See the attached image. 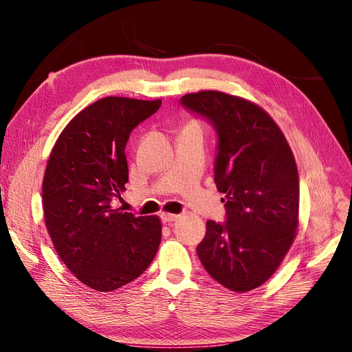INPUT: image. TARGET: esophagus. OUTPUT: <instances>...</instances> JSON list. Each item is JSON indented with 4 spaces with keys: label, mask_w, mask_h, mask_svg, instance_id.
I'll return each mask as SVG.
<instances>
[{
    "label": "esophagus",
    "mask_w": 352,
    "mask_h": 352,
    "mask_svg": "<svg viewBox=\"0 0 352 352\" xmlns=\"http://www.w3.org/2000/svg\"><path fill=\"white\" fill-rule=\"evenodd\" d=\"M178 217H179V215H177V214H170V212H162V214H161L162 223H173V221H175Z\"/></svg>",
    "instance_id": "1"
}]
</instances>
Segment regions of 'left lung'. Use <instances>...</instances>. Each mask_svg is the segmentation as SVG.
Masks as SVG:
<instances>
[{
  "mask_svg": "<svg viewBox=\"0 0 352 352\" xmlns=\"http://www.w3.org/2000/svg\"><path fill=\"white\" fill-rule=\"evenodd\" d=\"M181 104L218 133L215 186L227 221H207L197 254L221 285L247 292L267 283L289 251L300 224L297 162L281 128L264 108L223 91L190 92Z\"/></svg>",
  "mask_w": 352,
  "mask_h": 352,
  "instance_id": "left-lung-1",
  "label": "left lung"
}]
</instances>
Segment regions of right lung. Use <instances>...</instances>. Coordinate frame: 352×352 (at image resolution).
I'll list each match as a JSON object with an SVG mask.
<instances>
[{
    "label": "right lung",
    "mask_w": 352,
    "mask_h": 352,
    "mask_svg": "<svg viewBox=\"0 0 352 352\" xmlns=\"http://www.w3.org/2000/svg\"><path fill=\"white\" fill-rule=\"evenodd\" d=\"M160 105L126 97L92 102L65 125L47 162L43 208L52 245L77 280L100 292L134 281L161 243L157 215L113 207L128 182L129 134Z\"/></svg>",
    "instance_id": "right-lung-1"
}]
</instances>
